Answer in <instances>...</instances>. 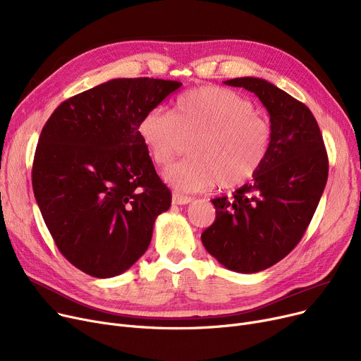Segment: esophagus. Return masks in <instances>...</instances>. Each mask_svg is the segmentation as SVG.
Instances as JSON below:
<instances>
[{"label": "esophagus", "instance_id": "34e87169", "mask_svg": "<svg viewBox=\"0 0 361 361\" xmlns=\"http://www.w3.org/2000/svg\"><path fill=\"white\" fill-rule=\"evenodd\" d=\"M190 202H192V197H187V196L180 195V193L173 195V203L174 204H188Z\"/></svg>", "mask_w": 361, "mask_h": 361}]
</instances>
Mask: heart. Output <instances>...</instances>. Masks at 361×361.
I'll list each match as a JSON object with an SVG mask.
<instances>
[{
	"label": "heart",
	"instance_id": "1",
	"mask_svg": "<svg viewBox=\"0 0 361 361\" xmlns=\"http://www.w3.org/2000/svg\"><path fill=\"white\" fill-rule=\"evenodd\" d=\"M142 143L157 165H166L193 139L190 155L164 173L180 192H200L219 184L234 188L250 181L267 161L271 127L256 116L255 105L219 86L183 93L177 112L164 106L146 111L137 126Z\"/></svg>",
	"mask_w": 361,
	"mask_h": 361
}]
</instances>
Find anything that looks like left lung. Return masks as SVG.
<instances>
[{"label": "left lung", "mask_w": 361, "mask_h": 361, "mask_svg": "<svg viewBox=\"0 0 361 361\" xmlns=\"http://www.w3.org/2000/svg\"><path fill=\"white\" fill-rule=\"evenodd\" d=\"M253 92L267 108L271 146L253 183L212 199L215 222L202 243L222 267L256 274L286 257L306 233L328 180V155L312 111L259 78L224 82Z\"/></svg>", "instance_id": "left-lung-1"}]
</instances>
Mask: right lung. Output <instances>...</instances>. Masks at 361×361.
<instances>
[{"label":"right lung","mask_w":361,"mask_h":361,"mask_svg":"<svg viewBox=\"0 0 361 361\" xmlns=\"http://www.w3.org/2000/svg\"><path fill=\"white\" fill-rule=\"evenodd\" d=\"M181 86L112 79L64 101L42 128L32 185L63 256L94 278L121 275L147 250L171 206L137 126Z\"/></svg>","instance_id":"add662e5"}]
</instances>
